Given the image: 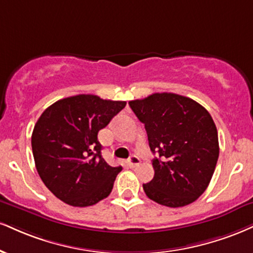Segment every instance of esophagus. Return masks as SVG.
<instances>
[{
    "label": "esophagus",
    "instance_id": "obj_1",
    "mask_svg": "<svg viewBox=\"0 0 253 253\" xmlns=\"http://www.w3.org/2000/svg\"><path fill=\"white\" fill-rule=\"evenodd\" d=\"M139 164H140L139 158L135 157V156H132L128 160H127V166H128L129 169H134V167L138 166Z\"/></svg>",
    "mask_w": 253,
    "mask_h": 253
}]
</instances>
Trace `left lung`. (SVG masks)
<instances>
[{"instance_id":"left-lung-1","label":"left lung","mask_w":253,"mask_h":253,"mask_svg":"<svg viewBox=\"0 0 253 253\" xmlns=\"http://www.w3.org/2000/svg\"><path fill=\"white\" fill-rule=\"evenodd\" d=\"M128 103L157 154L153 179L142 185L146 196L169 208L196 202L208 188L219 157L213 119L200 103L174 93H154Z\"/></svg>"}]
</instances>
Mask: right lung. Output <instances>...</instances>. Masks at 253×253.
Listing matches in <instances>:
<instances>
[{
	"label": "right lung",
	"mask_w": 253,
	"mask_h": 253,
	"mask_svg": "<svg viewBox=\"0 0 253 253\" xmlns=\"http://www.w3.org/2000/svg\"><path fill=\"white\" fill-rule=\"evenodd\" d=\"M126 106L92 94L61 99L35 124L32 148L40 178L63 203L86 208L109 196L123 167L101 157L97 133Z\"/></svg>",
	"instance_id": "right-lung-1"
}]
</instances>
